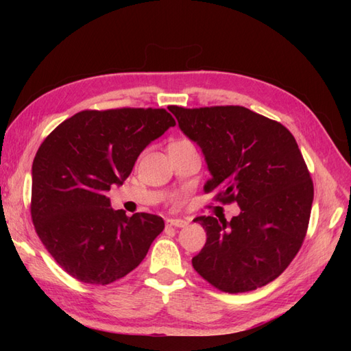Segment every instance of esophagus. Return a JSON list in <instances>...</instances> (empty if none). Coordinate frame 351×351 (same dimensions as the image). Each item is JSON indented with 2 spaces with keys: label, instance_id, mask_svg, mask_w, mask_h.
<instances>
[{
  "label": "esophagus",
  "instance_id": "34e87169",
  "mask_svg": "<svg viewBox=\"0 0 351 351\" xmlns=\"http://www.w3.org/2000/svg\"><path fill=\"white\" fill-rule=\"evenodd\" d=\"M189 225L187 220L184 219H167L166 220V226H175V228H185Z\"/></svg>",
  "mask_w": 351,
  "mask_h": 351
}]
</instances>
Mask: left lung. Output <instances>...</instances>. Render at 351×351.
I'll return each instance as SVG.
<instances>
[{
  "instance_id": "obj_1",
  "label": "left lung",
  "mask_w": 351,
  "mask_h": 351,
  "mask_svg": "<svg viewBox=\"0 0 351 351\" xmlns=\"http://www.w3.org/2000/svg\"><path fill=\"white\" fill-rule=\"evenodd\" d=\"M181 131L202 149L211 178L206 193L240 214L196 217L206 230L195 270L225 293H247L274 280L300 250L314 184L285 126L240 106H170Z\"/></svg>"
}]
</instances>
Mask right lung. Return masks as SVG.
Returning a JSON list of instances; mask_svg holds the SVG:
<instances>
[{"label":"right lung","mask_w":351,"mask_h":351,"mask_svg":"<svg viewBox=\"0 0 351 351\" xmlns=\"http://www.w3.org/2000/svg\"><path fill=\"white\" fill-rule=\"evenodd\" d=\"M175 119L164 108L86 110L43 140L32 169V219L66 273L108 285L132 271L164 229L158 215L128 217L106 196L122 185L141 151Z\"/></svg>","instance_id":"right-lung-1"}]
</instances>
